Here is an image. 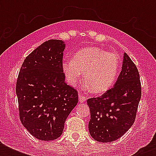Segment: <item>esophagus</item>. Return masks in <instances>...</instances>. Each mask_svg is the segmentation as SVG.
<instances>
[{
  "mask_svg": "<svg viewBox=\"0 0 156 156\" xmlns=\"http://www.w3.org/2000/svg\"><path fill=\"white\" fill-rule=\"evenodd\" d=\"M87 100L86 97H84L83 95H82L81 94H78V101L80 103H84Z\"/></svg>",
  "mask_w": 156,
  "mask_h": 156,
  "instance_id": "esophagus-1",
  "label": "esophagus"
}]
</instances>
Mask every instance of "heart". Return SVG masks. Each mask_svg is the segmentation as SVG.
Returning <instances> with one entry per match:
<instances>
[{
  "label": "heart",
  "mask_w": 156,
  "mask_h": 156,
  "mask_svg": "<svg viewBox=\"0 0 156 156\" xmlns=\"http://www.w3.org/2000/svg\"><path fill=\"white\" fill-rule=\"evenodd\" d=\"M119 66L117 54L98 47H88L78 50L72 60L64 61L62 70L70 86H75L83 73L87 87L93 93L101 94L113 85Z\"/></svg>",
  "instance_id": "b5f03b06"
}]
</instances>
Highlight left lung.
Segmentation results:
<instances>
[{"label": "left lung", "instance_id": "1", "mask_svg": "<svg viewBox=\"0 0 156 156\" xmlns=\"http://www.w3.org/2000/svg\"><path fill=\"white\" fill-rule=\"evenodd\" d=\"M140 99L138 69L125 52L121 73L113 87L100 97L87 100L90 136L100 143H111L122 137L133 126Z\"/></svg>", "mask_w": 156, "mask_h": 156}]
</instances>
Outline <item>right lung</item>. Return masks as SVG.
I'll return each instance as SVG.
<instances>
[{"mask_svg": "<svg viewBox=\"0 0 156 156\" xmlns=\"http://www.w3.org/2000/svg\"><path fill=\"white\" fill-rule=\"evenodd\" d=\"M65 48L62 40L46 41L25 59L18 74L16 94L21 122L40 140L58 138L78 104V92L65 82Z\"/></svg>", "mask_w": 156, "mask_h": 156, "instance_id": "1", "label": "right lung"}]
</instances>
